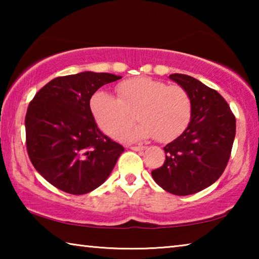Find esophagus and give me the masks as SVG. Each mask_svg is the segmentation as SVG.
<instances>
[{
	"instance_id": "esophagus-1",
	"label": "esophagus",
	"mask_w": 259,
	"mask_h": 259,
	"mask_svg": "<svg viewBox=\"0 0 259 259\" xmlns=\"http://www.w3.org/2000/svg\"><path fill=\"white\" fill-rule=\"evenodd\" d=\"M133 151H144L146 150V146H143V145H138V146H131L130 147Z\"/></svg>"
}]
</instances>
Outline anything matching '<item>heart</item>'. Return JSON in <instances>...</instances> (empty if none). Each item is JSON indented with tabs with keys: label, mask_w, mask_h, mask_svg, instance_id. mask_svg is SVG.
Listing matches in <instances>:
<instances>
[{
	"label": "heart",
	"mask_w": 259,
	"mask_h": 259,
	"mask_svg": "<svg viewBox=\"0 0 259 259\" xmlns=\"http://www.w3.org/2000/svg\"><path fill=\"white\" fill-rule=\"evenodd\" d=\"M116 91L119 97L97 91L90 99L98 126L113 138H120L133 124V113L142 123L123 136L125 140L156 137L160 142H170L190 124L192 102L182 87L139 76L121 82Z\"/></svg>",
	"instance_id": "heart-1"
}]
</instances>
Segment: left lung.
I'll list each match as a JSON object with an SVG mask.
<instances>
[{"label": "left lung", "mask_w": 259, "mask_h": 259, "mask_svg": "<svg viewBox=\"0 0 259 259\" xmlns=\"http://www.w3.org/2000/svg\"><path fill=\"white\" fill-rule=\"evenodd\" d=\"M169 78L190 95L192 117L186 130L163 147V165L152 171L154 182L175 195L204 190L222 176L235 137V117L216 90L196 78L175 73Z\"/></svg>", "instance_id": "left-lung-1"}]
</instances>
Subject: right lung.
<instances>
[{
    "label": "right lung",
    "instance_id": "obj_1",
    "mask_svg": "<svg viewBox=\"0 0 259 259\" xmlns=\"http://www.w3.org/2000/svg\"><path fill=\"white\" fill-rule=\"evenodd\" d=\"M121 77L95 72L56 77L29 103L25 119L28 156L51 185L81 195L111 175L124 148L98 129L90 99L100 87Z\"/></svg>",
    "mask_w": 259,
    "mask_h": 259
}]
</instances>
